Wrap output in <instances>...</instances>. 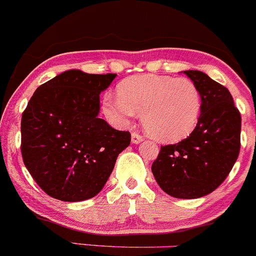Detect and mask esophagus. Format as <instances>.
Returning a JSON list of instances; mask_svg holds the SVG:
<instances>
[{
	"label": "esophagus",
	"instance_id": "34e87169",
	"mask_svg": "<svg viewBox=\"0 0 256 256\" xmlns=\"http://www.w3.org/2000/svg\"><path fill=\"white\" fill-rule=\"evenodd\" d=\"M142 140H144L142 136H141L138 132H136V131H134V132L131 134V142L132 144H140Z\"/></svg>",
	"mask_w": 256,
	"mask_h": 256
}]
</instances>
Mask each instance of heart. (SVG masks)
<instances>
[{
  "label": "heart",
  "mask_w": 256,
  "mask_h": 256,
  "mask_svg": "<svg viewBox=\"0 0 256 256\" xmlns=\"http://www.w3.org/2000/svg\"><path fill=\"white\" fill-rule=\"evenodd\" d=\"M202 98L190 78L166 75H136L118 85V98H104L102 111L112 125L122 128L141 114L148 136L160 142L188 138L199 122Z\"/></svg>",
  "instance_id": "heart-1"
}]
</instances>
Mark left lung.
<instances>
[{
    "label": "left lung",
    "mask_w": 256,
    "mask_h": 256,
    "mask_svg": "<svg viewBox=\"0 0 256 256\" xmlns=\"http://www.w3.org/2000/svg\"><path fill=\"white\" fill-rule=\"evenodd\" d=\"M184 74L202 92L199 122L188 138L161 146L151 171L170 196L196 199L219 188L232 171L240 151L242 116L226 88L202 71Z\"/></svg>",
    "instance_id": "obj_1"
}]
</instances>
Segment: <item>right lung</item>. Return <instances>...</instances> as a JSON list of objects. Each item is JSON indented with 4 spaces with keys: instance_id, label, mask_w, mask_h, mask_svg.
Listing matches in <instances>:
<instances>
[{
    "instance_id": "obj_1",
    "label": "right lung",
    "mask_w": 256,
    "mask_h": 256,
    "mask_svg": "<svg viewBox=\"0 0 256 256\" xmlns=\"http://www.w3.org/2000/svg\"><path fill=\"white\" fill-rule=\"evenodd\" d=\"M116 74L68 70L42 84L21 120V152L37 185L57 200L82 202L102 190L131 141L98 118L100 94Z\"/></svg>"
}]
</instances>
